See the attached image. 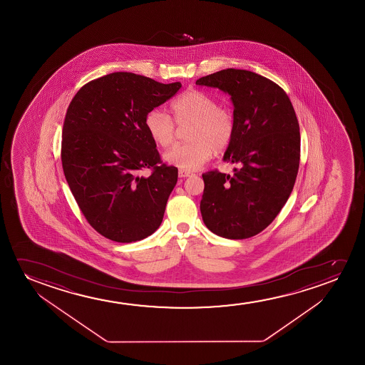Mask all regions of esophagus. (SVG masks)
<instances>
[{
	"label": "esophagus",
	"mask_w": 365,
	"mask_h": 365,
	"mask_svg": "<svg viewBox=\"0 0 365 365\" xmlns=\"http://www.w3.org/2000/svg\"><path fill=\"white\" fill-rule=\"evenodd\" d=\"M193 175V173L190 172V170H180V172H178V175H180V178H185V177H190V175Z\"/></svg>",
	"instance_id": "obj_1"
}]
</instances>
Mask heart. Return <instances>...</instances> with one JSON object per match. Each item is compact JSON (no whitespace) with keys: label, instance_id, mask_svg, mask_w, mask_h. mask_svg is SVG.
<instances>
[{"label":"heart","instance_id":"heart-1","mask_svg":"<svg viewBox=\"0 0 365 365\" xmlns=\"http://www.w3.org/2000/svg\"><path fill=\"white\" fill-rule=\"evenodd\" d=\"M170 110L178 125L190 123L185 132L188 142L175 145L163 158L170 165L183 170H198L213 155L230 147L235 133L233 112L217 105L213 96L205 91L190 90L177 97ZM145 128L150 140L160 147L173 142L175 123L160 108L150 110L145 117Z\"/></svg>","mask_w":365,"mask_h":365}]
</instances>
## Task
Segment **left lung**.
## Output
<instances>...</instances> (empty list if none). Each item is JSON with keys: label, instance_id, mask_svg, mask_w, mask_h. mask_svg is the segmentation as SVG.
I'll return each instance as SVG.
<instances>
[{"label": "left lung", "instance_id": "obj_1", "mask_svg": "<svg viewBox=\"0 0 365 365\" xmlns=\"http://www.w3.org/2000/svg\"><path fill=\"white\" fill-rule=\"evenodd\" d=\"M195 85L230 96L235 133L223 160L240 165L233 175L217 170L202 175V218L220 237L250 238L274 220L294 187L300 160L294 108L283 88L252 71H218Z\"/></svg>", "mask_w": 365, "mask_h": 365}]
</instances>
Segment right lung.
Instances as JSON below:
<instances>
[{
	"label": "right lung",
	"mask_w": 365,
	"mask_h": 365,
	"mask_svg": "<svg viewBox=\"0 0 365 365\" xmlns=\"http://www.w3.org/2000/svg\"><path fill=\"white\" fill-rule=\"evenodd\" d=\"M180 87L115 72L86 83L71 101L62 130L63 173L87 222L108 240H145L162 223L178 170L162 163L145 117ZM148 168V178L139 175Z\"/></svg>",
	"instance_id": "add662e5"
}]
</instances>
